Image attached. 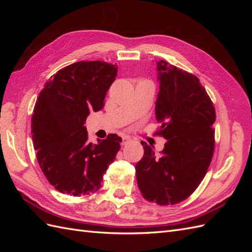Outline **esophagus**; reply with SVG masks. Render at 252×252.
<instances>
[{
  "label": "esophagus",
  "instance_id": "34e87169",
  "mask_svg": "<svg viewBox=\"0 0 252 252\" xmlns=\"http://www.w3.org/2000/svg\"><path fill=\"white\" fill-rule=\"evenodd\" d=\"M122 140H123V142H122V144H123V145H126L128 142L131 141L130 136H129V135H123V136H122Z\"/></svg>",
  "mask_w": 252,
  "mask_h": 252
}]
</instances>
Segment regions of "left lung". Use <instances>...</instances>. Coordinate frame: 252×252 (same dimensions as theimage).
Returning a JSON list of instances; mask_svg holds the SVG:
<instances>
[{"label":"left lung","instance_id":"8db88e82","mask_svg":"<svg viewBox=\"0 0 252 252\" xmlns=\"http://www.w3.org/2000/svg\"><path fill=\"white\" fill-rule=\"evenodd\" d=\"M159 91L156 132L166 141L161 155L141 142L144 156L135 165L136 182L145 200L174 205L199 187L215 151V106L200 80L166 61H158Z\"/></svg>","mask_w":252,"mask_h":252}]
</instances>
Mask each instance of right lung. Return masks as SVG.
Wrapping results in <instances>:
<instances>
[{
  "label": "right lung",
  "mask_w": 252,
  "mask_h": 252,
  "mask_svg": "<svg viewBox=\"0 0 252 252\" xmlns=\"http://www.w3.org/2000/svg\"><path fill=\"white\" fill-rule=\"evenodd\" d=\"M118 67L102 61H81L53 74L37 96L32 134L36 159L50 184L64 194L81 196L101 188L122 139L110 133L88 142L84 126L90 111L103 109Z\"/></svg>",
  "instance_id": "1"
}]
</instances>
